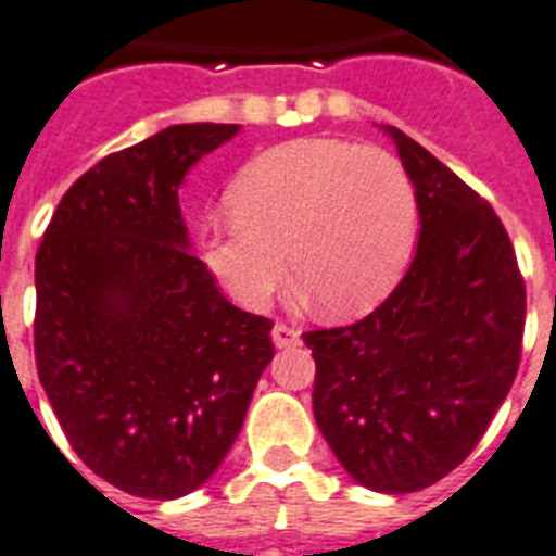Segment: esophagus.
<instances>
[{"label":"esophagus","instance_id":"esophagus-1","mask_svg":"<svg viewBox=\"0 0 556 556\" xmlns=\"http://www.w3.org/2000/svg\"><path fill=\"white\" fill-rule=\"evenodd\" d=\"M270 338H274V344L277 346H294L300 344V329H294V326L288 324H277L274 326V332H270Z\"/></svg>","mask_w":556,"mask_h":556}]
</instances>
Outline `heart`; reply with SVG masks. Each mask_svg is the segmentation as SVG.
<instances>
[{"label": "heart", "instance_id": "b5f03b06", "mask_svg": "<svg viewBox=\"0 0 556 556\" xmlns=\"http://www.w3.org/2000/svg\"><path fill=\"white\" fill-rule=\"evenodd\" d=\"M230 203L232 215L203 222L201 256L244 308L268 306L291 265L329 315L370 312L400 282L417 241L405 165L350 139L270 148L241 168Z\"/></svg>", "mask_w": 556, "mask_h": 556}]
</instances>
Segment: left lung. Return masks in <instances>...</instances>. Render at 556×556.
<instances>
[{
  "label": "left lung",
  "instance_id": "obj_1",
  "mask_svg": "<svg viewBox=\"0 0 556 556\" xmlns=\"http://www.w3.org/2000/svg\"><path fill=\"white\" fill-rule=\"evenodd\" d=\"M388 134L417 189V253L370 315L303 338L334 457L370 490L417 493L464 464L510 391L525 279L493 206L400 127Z\"/></svg>",
  "mask_w": 556,
  "mask_h": 556
}]
</instances>
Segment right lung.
Here are the masks:
<instances>
[{"instance_id":"obj_1","label":"right lung","mask_w":556,"mask_h":556,"mask_svg":"<svg viewBox=\"0 0 556 556\" xmlns=\"http://www.w3.org/2000/svg\"><path fill=\"white\" fill-rule=\"evenodd\" d=\"M239 125H172L108 154L42 232L34 358L72 452L139 498L198 490L239 438L274 320L189 253L177 189Z\"/></svg>"}]
</instances>
